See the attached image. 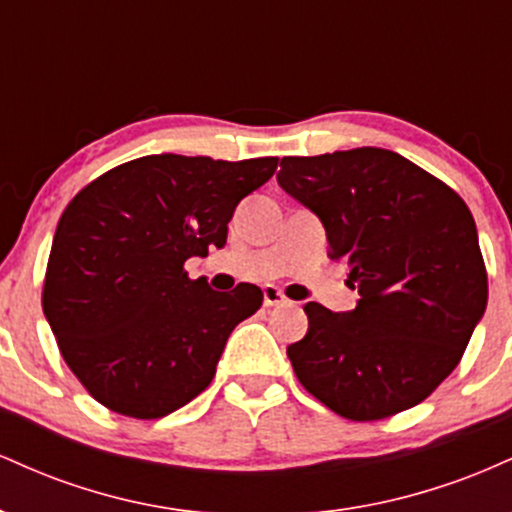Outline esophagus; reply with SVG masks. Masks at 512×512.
I'll return each instance as SVG.
<instances>
[{
    "label": "esophagus",
    "instance_id": "obj_1",
    "mask_svg": "<svg viewBox=\"0 0 512 512\" xmlns=\"http://www.w3.org/2000/svg\"><path fill=\"white\" fill-rule=\"evenodd\" d=\"M262 298H264V305H267V308H272V305H286V303H289V298H286L284 293L276 289V286H264Z\"/></svg>",
    "mask_w": 512,
    "mask_h": 512
}]
</instances>
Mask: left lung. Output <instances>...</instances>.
<instances>
[{"mask_svg": "<svg viewBox=\"0 0 512 512\" xmlns=\"http://www.w3.org/2000/svg\"><path fill=\"white\" fill-rule=\"evenodd\" d=\"M279 187L322 221L351 267L358 305L305 303L308 332L286 354L310 395L378 421L431 395L484 317L489 284L472 211L445 182L375 146L284 156Z\"/></svg>", "mask_w": 512, "mask_h": 512, "instance_id": "1", "label": "left lung"}]
</instances>
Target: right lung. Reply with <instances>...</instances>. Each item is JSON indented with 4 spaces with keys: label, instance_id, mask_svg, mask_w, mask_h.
<instances>
[{
    "label": "right lung",
    "instance_id": "right-lung-1",
    "mask_svg": "<svg viewBox=\"0 0 512 512\" xmlns=\"http://www.w3.org/2000/svg\"><path fill=\"white\" fill-rule=\"evenodd\" d=\"M276 163L142 156L69 202L52 240L43 313L96 402L161 419L207 390L223 346L260 308L262 291H211L182 264L226 245L238 202L272 178Z\"/></svg>",
    "mask_w": 512,
    "mask_h": 512
}]
</instances>
